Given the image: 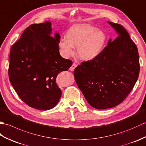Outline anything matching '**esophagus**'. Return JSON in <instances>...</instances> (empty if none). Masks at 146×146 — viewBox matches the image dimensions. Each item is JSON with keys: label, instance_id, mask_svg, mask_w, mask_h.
Here are the masks:
<instances>
[{"label": "esophagus", "instance_id": "34e87169", "mask_svg": "<svg viewBox=\"0 0 146 146\" xmlns=\"http://www.w3.org/2000/svg\"><path fill=\"white\" fill-rule=\"evenodd\" d=\"M77 67V64L76 63H73L72 66L70 67V70L71 71H74V69H75V68Z\"/></svg>", "mask_w": 146, "mask_h": 146}]
</instances>
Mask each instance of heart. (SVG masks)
Segmentation results:
<instances>
[{
  "instance_id": "1",
  "label": "heart",
  "mask_w": 146,
  "mask_h": 146,
  "mask_svg": "<svg viewBox=\"0 0 146 146\" xmlns=\"http://www.w3.org/2000/svg\"><path fill=\"white\" fill-rule=\"evenodd\" d=\"M106 40V34L102 31L89 24H76L68 30L66 37L61 38L59 46L66 57L74 54L77 47L79 57L83 60H90L101 52Z\"/></svg>"
}]
</instances>
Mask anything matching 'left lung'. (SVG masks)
<instances>
[{
  "instance_id": "8db88e82",
  "label": "left lung",
  "mask_w": 146,
  "mask_h": 146,
  "mask_svg": "<svg viewBox=\"0 0 146 146\" xmlns=\"http://www.w3.org/2000/svg\"><path fill=\"white\" fill-rule=\"evenodd\" d=\"M119 36L99 56L82 62L74 70V78L93 108L105 109L119 105L133 89L140 64L136 45L122 25L109 22Z\"/></svg>"
}]
</instances>
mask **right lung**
I'll return each instance as SVG.
<instances>
[{
	"instance_id": "right-lung-1",
	"label": "right lung",
	"mask_w": 146,
	"mask_h": 146,
	"mask_svg": "<svg viewBox=\"0 0 146 146\" xmlns=\"http://www.w3.org/2000/svg\"><path fill=\"white\" fill-rule=\"evenodd\" d=\"M51 35L49 21L29 25L12 45L9 57V77L15 92L27 105L42 111L57 105L62 91L56 77L72 65L59 54V34Z\"/></svg>"
}]
</instances>
